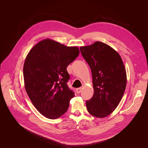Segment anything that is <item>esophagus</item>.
<instances>
[{
    "label": "esophagus",
    "mask_w": 148,
    "mask_h": 148,
    "mask_svg": "<svg viewBox=\"0 0 148 148\" xmlns=\"http://www.w3.org/2000/svg\"><path fill=\"white\" fill-rule=\"evenodd\" d=\"M82 91V88H78L76 89V92H77V93H78V94L81 92Z\"/></svg>",
    "instance_id": "1"
}]
</instances>
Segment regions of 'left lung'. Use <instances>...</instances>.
I'll use <instances>...</instances> for the list:
<instances>
[{
	"instance_id": "obj_1",
	"label": "left lung",
	"mask_w": 148,
	"mask_h": 148,
	"mask_svg": "<svg viewBox=\"0 0 148 148\" xmlns=\"http://www.w3.org/2000/svg\"><path fill=\"white\" fill-rule=\"evenodd\" d=\"M90 66L94 95L86 101L88 112L104 118L113 112L122 99L127 85V73L119 53L107 44L96 41L79 47Z\"/></svg>"
}]
</instances>
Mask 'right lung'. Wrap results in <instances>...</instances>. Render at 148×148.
Here are the masks:
<instances>
[{
    "label": "right lung",
    "mask_w": 148,
    "mask_h": 148,
    "mask_svg": "<svg viewBox=\"0 0 148 148\" xmlns=\"http://www.w3.org/2000/svg\"><path fill=\"white\" fill-rule=\"evenodd\" d=\"M79 53L77 46H66L51 39L38 42L26 56L23 65L26 91L40 114L50 119L64 115L75 96L66 84V67Z\"/></svg>",
    "instance_id": "obj_1"
}]
</instances>
